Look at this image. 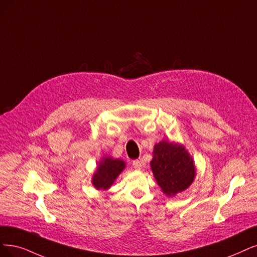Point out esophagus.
I'll return each mask as SVG.
<instances>
[{"mask_svg":"<svg viewBox=\"0 0 257 257\" xmlns=\"http://www.w3.org/2000/svg\"><path fill=\"white\" fill-rule=\"evenodd\" d=\"M143 166H144V163L142 162V161H140V160L132 161V167H134L135 169H142V167Z\"/></svg>","mask_w":257,"mask_h":257,"instance_id":"obj_1","label":"esophagus"}]
</instances>
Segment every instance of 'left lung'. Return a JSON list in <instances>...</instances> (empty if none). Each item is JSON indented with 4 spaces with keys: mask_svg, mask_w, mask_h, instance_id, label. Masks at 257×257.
Masks as SVG:
<instances>
[{
    "mask_svg": "<svg viewBox=\"0 0 257 257\" xmlns=\"http://www.w3.org/2000/svg\"><path fill=\"white\" fill-rule=\"evenodd\" d=\"M153 154L151 169L165 195L175 196L193 183L195 163L184 146L164 140L155 145Z\"/></svg>",
    "mask_w": 257,
    "mask_h": 257,
    "instance_id": "left-lung-1",
    "label": "left lung"
}]
</instances>
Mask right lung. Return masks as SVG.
Returning <instances> with one entry per match:
<instances>
[{
    "label": "right lung",
    "instance_id": "right-lung-1",
    "mask_svg": "<svg viewBox=\"0 0 257 257\" xmlns=\"http://www.w3.org/2000/svg\"><path fill=\"white\" fill-rule=\"evenodd\" d=\"M125 167L126 163L122 160L104 157L101 159L96 172L93 175L92 183L94 187L102 191L110 188Z\"/></svg>",
    "mask_w": 257,
    "mask_h": 257
}]
</instances>
